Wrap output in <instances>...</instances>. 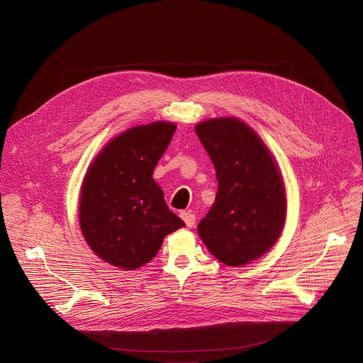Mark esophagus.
Masks as SVG:
<instances>
[{
  "instance_id": "esophagus-1",
  "label": "esophagus",
  "mask_w": 363,
  "mask_h": 363,
  "mask_svg": "<svg viewBox=\"0 0 363 363\" xmlns=\"http://www.w3.org/2000/svg\"><path fill=\"white\" fill-rule=\"evenodd\" d=\"M179 215H181V218L184 219V222H185V225L188 228H192L195 225L196 216H195V213L192 211H182Z\"/></svg>"
}]
</instances>
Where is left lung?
I'll use <instances>...</instances> for the list:
<instances>
[{
    "label": "left lung",
    "mask_w": 363,
    "mask_h": 363,
    "mask_svg": "<svg viewBox=\"0 0 363 363\" xmlns=\"http://www.w3.org/2000/svg\"><path fill=\"white\" fill-rule=\"evenodd\" d=\"M195 133L218 179L215 202L198 233L222 264L247 265L267 254L282 233L286 191L281 169L261 137L238 118L202 121Z\"/></svg>",
    "instance_id": "8db88e82"
}]
</instances>
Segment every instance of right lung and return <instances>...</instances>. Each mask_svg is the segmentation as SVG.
I'll list each match as a JSON object with an SVG mask.
<instances>
[{"label":"right lung","instance_id":"1","mask_svg":"<svg viewBox=\"0 0 363 363\" xmlns=\"http://www.w3.org/2000/svg\"><path fill=\"white\" fill-rule=\"evenodd\" d=\"M177 130L155 121L121 133L94 158L79 196V226L94 254L133 271L148 264L164 238L185 226L169 211L154 169Z\"/></svg>","mask_w":363,"mask_h":363}]
</instances>
